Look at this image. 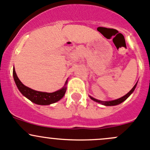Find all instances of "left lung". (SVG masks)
<instances>
[{
  "instance_id": "8db88e82",
  "label": "left lung",
  "mask_w": 150,
  "mask_h": 150,
  "mask_svg": "<svg viewBox=\"0 0 150 150\" xmlns=\"http://www.w3.org/2000/svg\"><path fill=\"white\" fill-rule=\"evenodd\" d=\"M137 83L135 84V86H134V87H133V88L131 89V90L130 91L128 92V93H127V94H125V96H122V97L120 98V99H115V100L109 101V102H102V101L97 100V99H94V98L91 97V96H90V98L92 99V100L95 101V102H99V103H101L102 104H104V105H105V106H115V105H117V104H119L122 103V102H124V101H125V99H126L127 98H128V96H129L130 95H131V93H132L133 92H134V89H135L136 86H137Z\"/></svg>"
}]
</instances>
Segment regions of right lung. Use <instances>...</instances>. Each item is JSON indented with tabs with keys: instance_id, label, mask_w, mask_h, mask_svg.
<instances>
[{
	"instance_id": "obj_1",
	"label": "right lung",
	"mask_w": 150,
	"mask_h": 150,
	"mask_svg": "<svg viewBox=\"0 0 150 150\" xmlns=\"http://www.w3.org/2000/svg\"><path fill=\"white\" fill-rule=\"evenodd\" d=\"M13 75L15 83H16L19 91L25 97L28 98V99H30L31 102H33L35 104H40V105H48V104L55 103V102L59 101L64 96L66 92L67 88L65 86L60 90L53 92V93L38 91H35L33 89L30 88L25 86L19 81L17 75H16V72H15L14 67L13 69ZM66 84L67 82L65 83V85Z\"/></svg>"
}]
</instances>
